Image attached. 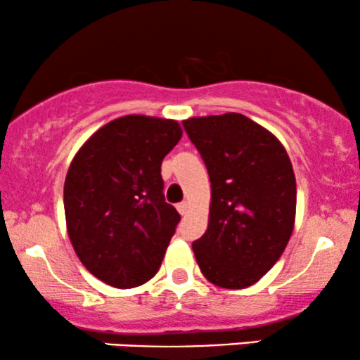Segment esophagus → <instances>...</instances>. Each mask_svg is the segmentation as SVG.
<instances>
[{
    "label": "esophagus",
    "instance_id": "1",
    "mask_svg": "<svg viewBox=\"0 0 360 360\" xmlns=\"http://www.w3.org/2000/svg\"><path fill=\"white\" fill-rule=\"evenodd\" d=\"M177 212H179L181 214H186L188 213V203H186V201H183V203H177Z\"/></svg>",
    "mask_w": 360,
    "mask_h": 360
}]
</instances>
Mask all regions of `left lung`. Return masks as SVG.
Listing matches in <instances>:
<instances>
[{"mask_svg":"<svg viewBox=\"0 0 360 360\" xmlns=\"http://www.w3.org/2000/svg\"><path fill=\"white\" fill-rule=\"evenodd\" d=\"M183 125L212 181L208 229L193 242L198 266L220 288L252 286L278 262L292 233L291 160L271 131L240 113Z\"/></svg>","mask_w":360,"mask_h":360,"instance_id":"obj_1","label":"left lung"}]
</instances>
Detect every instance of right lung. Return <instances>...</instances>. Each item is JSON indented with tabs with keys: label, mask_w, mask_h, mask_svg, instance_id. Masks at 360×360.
I'll return each instance as SVG.
<instances>
[{
	"label": "right lung",
	"mask_w": 360,
	"mask_h": 360,
	"mask_svg": "<svg viewBox=\"0 0 360 360\" xmlns=\"http://www.w3.org/2000/svg\"><path fill=\"white\" fill-rule=\"evenodd\" d=\"M174 120L127 115L79 148L64 183L68 233L82 266L128 289L155 276L181 214L164 198L162 159L179 142Z\"/></svg>",
	"instance_id": "add662e5"
}]
</instances>
